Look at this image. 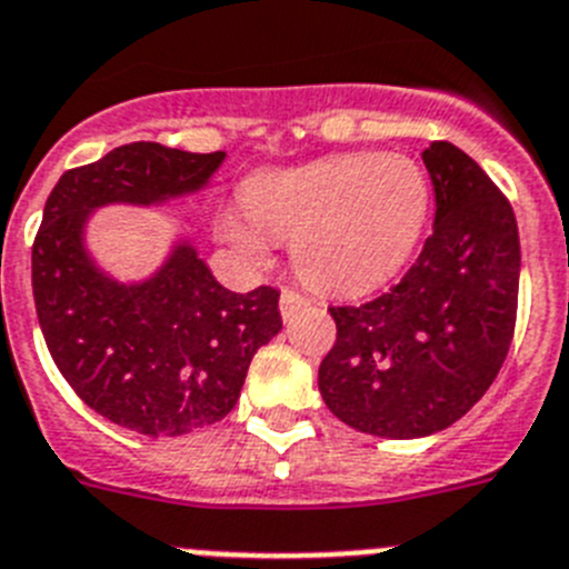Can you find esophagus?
<instances>
[{"mask_svg":"<svg viewBox=\"0 0 569 569\" xmlns=\"http://www.w3.org/2000/svg\"><path fill=\"white\" fill-rule=\"evenodd\" d=\"M306 306H309V298L300 295V291L283 289V295H280V315H283L286 320L295 318V315H298L300 309H306Z\"/></svg>","mask_w":569,"mask_h":569,"instance_id":"34e87169","label":"esophagus"}]
</instances>
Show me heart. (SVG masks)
Wrapping results in <instances>:
<instances>
[{"label":"heart","mask_w":569,"mask_h":569,"mask_svg":"<svg viewBox=\"0 0 569 569\" xmlns=\"http://www.w3.org/2000/svg\"><path fill=\"white\" fill-rule=\"evenodd\" d=\"M429 211L421 166L398 154H332L254 174L243 211L220 217V234L249 260L291 240L306 283L363 291L407 263Z\"/></svg>","instance_id":"obj_1"}]
</instances>
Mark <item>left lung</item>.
Instances as JSON below:
<instances>
[{"label":"left lung","instance_id":"left-lung-1","mask_svg":"<svg viewBox=\"0 0 569 569\" xmlns=\"http://www.w3.org/2000/svg\"><path fill=\"white\" fill-rule=\"evenodd\" d=\"M435 226L412 269L360 306H332L318 369L326 407L358 432L423 438L481 401L516 332L521 243L512 206L469 154L432 142Z\"/></svg>","mask_w":569,"mask_h":569}]
</instances>
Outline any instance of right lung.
Instances as JSON below:
<instances>
[{
	"label": "right lung",
	"instance_id": "obj_1",
	"mask_svg": "<svg viewBox=\"0 0 569 569\" xmlns=\"http://www.w3.org/2000/svg\"><path fill=\"white\" fill-rule=\"evenodd\" d=\"M223 160L160 142L113 148L59 177L33 240V300L53 363L93 412L151 438L234 409L251 358L283 326L280 291L223 289L191 240H177L151 278L120 283L88 251V220L102 206L194 194Z\"/></svg>",
	"mask_w": 569,
	"mask_h": 569
}]
</instances>
